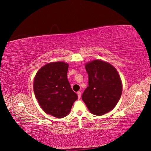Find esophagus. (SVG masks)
Instances as JSON below:
<instances>
[{
	"instance_id": "esophagus-1",
	"label": "esophagus",
	"mask_w": 151,
	"mask_h": 151,
	"mask_svg": "<svg viewBox=\"0 0 151 151\" xmlns=\"http://www.w3.org/2000/svg\"><path fill=\"white\" fill-rule=\"evenodd\" d=\"M77 96H78V98L80 99L81 96V93L80 92V91H78V92L77 93Z\"/></svg>"
}]
</instances>
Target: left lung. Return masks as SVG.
Instances as JSON below:
<instances>
[{
  "label": "left lung",
  "mask_w": 151,
  "mask_h": 151,
  "mask_svg": "<svg viewBox=\"0 0 151 151\" xmlns=\"http://www.w3.org/2000/svg\"><path fill=\"white\" fill-rule=\"evenodd\" d=\"M89 86L82 99L94 115H103L115 107L122 93V82L116 68L102 60L85 63Z\"/></svg>",
  "instance_id": "obj_1"
}]
</instances>
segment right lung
Instances as JSON below:
<instances>
[{
    "label": "right lung",
    "mask_w": 151,
    "mask_h": 151,
    "mask_svg": "<svg viewBox=\"0 0 151 151\" xmlns=\"http://www.w3.org/2000/svg\"><path fill=\"white\" fill-rule=\"evenodd\" d=\"M68 63H48L36 73L33 90L40 107L48 115L57 118L66 116L77 99L67 79Z\"/></svg>",
    "instance_id": "obj_1"
}]
</instances>
